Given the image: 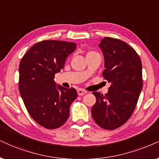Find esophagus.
Here are the masks:
<instances>
[{
	"label": "esophagus",
	"instance_id": "obj_1",
	"mask_svg": "<svg viewBox=\"0 0 159 159\" xmlns=\"http://www.w3.org/2000/svg\"><path fill=\"white\" fill-rule=\"evenodd\" d=\"M77 93L79 96H83L84 94H85V93H87V91H85V90H83V89H78Z\"/></svg>",
	"mask_w": 159,
	"mask_h": 159
}]
</instances>
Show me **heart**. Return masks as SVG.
I'll list each match as a JSON object with an SVG mask.
<instances>
[{"label":"heart","instance_id":"b5f03b06","mask_svg":"<svg viewBox=\"0 0 159 159\" xmlns=\"http://www.w3.org/2000/svg\"><path fill=\"white\" fill-rule=\"evenodd\" d=\"M93 55H99V53L95 52V51H90L87 53V57H91V56H93Z\"/></svg>","mask_w":159,"mask_h":159}]
</instances>
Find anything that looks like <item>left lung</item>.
Segmentation results:
<instances>
[{"mask_svg": "<svg viewBox=\"0 0 159 159\" xmlns=\"http://www.w3.org/2000/svg\"><path fill=\"white\" fill-rule=\"evenodd\" d=\"M100 47L105 57L102 76L111 83L108 92L96 97L91 114L95 122L105 130H114L130 119L142 89L141 59L134 48L124 41L105 38Z\"/></svg>", "mask_w": 159, "mask_h": 159, "instance_id": "8db88e82", "label": "left lung"}]
</instances>
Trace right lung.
<instances>
[{
	"mask_svg": "<svg viewBox=\"0 0 159 159\" xmlns=\"http://www.w3.org/2000/svg\"><path fill=\"white\" fill-rule=\"evenodd\" d=\"M75 48L74 43L43 40L34 44L20 62V93L29 115L45 128L62 126L69 117L70 104L77 97L74 88L57 87L54 80Z\"/></svg>",
	"mask_w": 159,
	"mask_h": 159,
	"instance_id": "obj_1",
	"label": "right lung"
}]
</instances>
